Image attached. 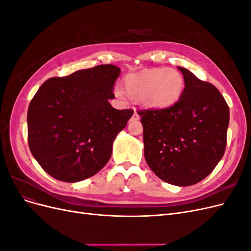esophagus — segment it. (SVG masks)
Instances as JSON below:
<instances>
[{
	"mask_svg": "<svg viewBox=\"0 0 251 251\" xmlns=\"http://www.w3.org/2000/svg\"><path fill=\"white\" fill-rule=\"evenodd\" d=\"M139 118H140L139 114L135 111V112H134V114H133V116H132V119H134V120H138Z\"/></svg>",
	"mask_w": 251,
	"mask_h": 251,
	"instance_id": "obj_1",
	"label": "esophagus"
}]
</instances>
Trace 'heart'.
Listing matches in <instances>:
<instances>
[{
    "instance_id": "1",
    "label": "heart",
    "mask_w": 251,
    "mask_h": 251,
    "mask_svg": "<svg viewBox=\"0 0 251 251\" xmlns=\"http://www.w3.org/2000/svg\"><path fill=\"white\" fill-rule=\"evenodd\" d=\"M126 92L136 100L143 101L153 109L170 108L176 103L184 91V78L173 68H153L125 77ZM121 87L114 90L120 100H126L127 94Z\"/></svg>"
}]
</instances>
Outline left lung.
<instances>
[{
	"mask_svg": "<svg viewBox=\"0 0 251 251\" xmlns=\"http://www.w3.org/2000/svg\"><path fill=\"white\" fill-rule=\"evenodd\" d=\"M178 68L185 82L180 100L138 114L150 169L170 184L189 186L206 178L223 157L229 108L214 85Z\"/></svg>",
	"mask_w": 251,
	"mask_h": 251,
	"instance_id": "1",
	"label": "left lung"
}]
</instances>
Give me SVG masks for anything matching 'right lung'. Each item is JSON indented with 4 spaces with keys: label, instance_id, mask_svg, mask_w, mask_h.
I'll list each match as a JSON object with an SVG mask.
<instances>
[{
    "label": "right lung",
    "instance_id": "obj_1",
    "mask_svg": "<svg viewBox=\"0 0 251 251\" xmlns=\"http://www.w3.org/2000/svg\"><path fill=\"white\" fill-rule=\"evenodd\" d=\"M120 69L98 65L45 81L30 101V151L51 177L78 182L107 164L113 141L133 115L109 103Z\"/></svg>",
    "mask_w": 251,
    "mask_h": 251
}]
</instances>
